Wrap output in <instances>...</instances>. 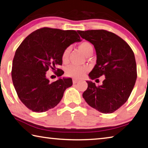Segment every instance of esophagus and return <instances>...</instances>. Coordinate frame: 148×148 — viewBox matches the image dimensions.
<instances>
[{"label":"esophagus","mask_w":148,"mask_h":148,"mask_svg":"<svg viewBox=\"0 0 148 148\" xmlns=\"http://www.w3.org/2000/svg\"><path fill=\"white\" fill-rule=\"evenodd\" d=\"M79 80H77L76 79H73V80H72V82H73V84H76V83L77 82H78Z\"/></svg>","instance_id":"34e87169"}]
</instances>
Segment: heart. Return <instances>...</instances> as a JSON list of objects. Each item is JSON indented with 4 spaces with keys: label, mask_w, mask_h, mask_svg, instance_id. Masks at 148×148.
Masks as SVG:
<instances>
[{
    "label": "heart",
    "mask_w": 148,
    "mask_h": 148,
    "mask_svg": "<svg viewBox=\"0 0 148 148\" xmlns=\"http://www.w3.org/2000/svg\"><path fill=\"white\" fill-rule=\"evenodd\" d=\"M79 48L85 56H87V53L92 50V46L88 42L84 41L80 43L79 45ZM70 51H71V48L69 47L64 50L62 54V60L63 61H66L67 60ZM87 71L88 68L86 66L72 65L66 69V74L68 76L73 77L75 78H79V77H82Z\"/></svg>",
    "instance_id": "1"
}]
</instances>
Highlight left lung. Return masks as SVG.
Listing matches in <instances>:
<instances>
[{"label": "left lung", "mask_w": 148, "mask_h": 148, "mask_svg": "<svg viewBox=\"0 0 148 148\" xmlns=\"http://www.w3.org/2000/svg\"><path fill=\"white\" fill-rule=\"evenodd\" d=\"M95 47L96 64L89 74L91 79L104 76L101 85L87 81L83 98L102 113H112L123 106L132 92L137 73L134 53L121 37L104 29L77 31Z\"/></svg>", "instance_id": "1"}]
</instances>
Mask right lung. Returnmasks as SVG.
Returning <instances> with one entry per match:
<instances>
[{"instance_id": "right-lung-1", "label": "right lung", "mask_w": 148, "mask_h": 148, "mask_svg": "<svg viewBox=\"0 0 148 148\" xmlns=\"http://www.w3.org/2000/svg\"><path fill=\"white\" fill-rule=\"evenodd\" d=\"M82 40L75 30L42 28L32 32L21 42L13 58L12 77L18 98L32 111L45 112L60 103L71 78L60 77L50 82L47 77L50 68L62 65L66 48ZM56 75L62 76L57 69Z\"/></svg>"}]
</instances>
